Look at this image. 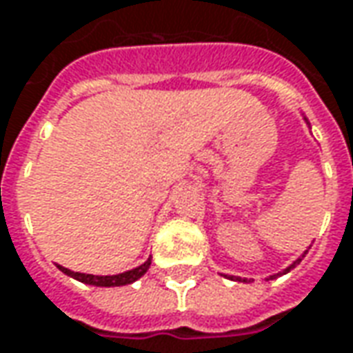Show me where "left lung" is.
Returning <instances> with one entry per match:
<instances>
[{"label": "left lung", "instance_id": "obj_1", "mask_svg": "<svg viewBox=\"0 0 353 353\" xmlns=\"http://www.w3.org/2000/svg\"><path fill=\"white\" fill-rule=\"evenodd\" d=\"M305 122H307V118H305ZM307 124H309V122H307ZM305 254H307V250H305L303 254H301L299 259L295 260V262H292V264H290V266H288L285 270H283V272H278V274H274V276H270V280H274V278H278V276H283V274H288V272H290V270H293V268H295V266H297V264H299V262L303 260ZM229 280H233V281H248L247 278H239V276H229Z\"/></svg>", "mask_w": 353, "mask_h": 353}]
</instances>
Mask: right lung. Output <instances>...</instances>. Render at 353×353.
Listing matches in <instances>:
<instances>
[{"instance_id": "obj_1", "label": "right lung", "mask_w": 353, "mask_h": 353, "mask_svg": "<svg viewBox=\"0 0 353 353\" xmlns=\"http://www.w3.org/2000/svg\"><path fill=\"white\" fill-rule=\"evenodd\" d=\"M149 266H151V256H149L143 264H139L138 268H134V270L114 274V276H93V274H81V272L68 270V268H63V266L58 264V268H60L65 276H70V278H73V280L77 281H83V283H87V285H97V288H120V285L134 283V281L139 280V278L149 270Z\"/></svg>"}]
</instances>
